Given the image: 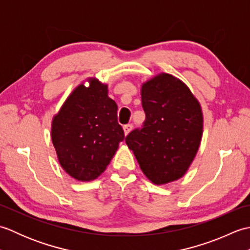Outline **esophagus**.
I'll return each mask as SVG.
<instances>
[{
	"label": "esophagus",
	"instance_id": "1",
	"mask_svg": "<svg viewBox=\"0 0 250 250\" xmlns=\"http://www.w3.org/2000/svg\"><path fill=\"white\" fill-rule=\"evenodd\" d=\"M132 130V125H124V131H125V134L128 135Z\"/></svg>",
	"mask_w": 250,
	"mask_h": 250
}]
</instances>
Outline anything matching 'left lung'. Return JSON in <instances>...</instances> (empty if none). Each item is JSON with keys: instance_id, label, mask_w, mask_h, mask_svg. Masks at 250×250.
<instances>
[{"instance_id": "8db88e82", "label": "left lung", "mask_w": 250, "mask_h": 250, "mask_svg": "<svg viewBox=\"0 0 250 250\" xmlns=\"http://www.w3.org/2000/svg\"><path fill=\"white\" fill-rule=\"evenodd\" d=\"M144 126L125 137L145 176L162 186L182 178L199 150L203 113L199 100L179 78L159 73L142 83Z\"/></svg>"}]
</instances>
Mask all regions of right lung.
<instances>
[{
	"instance_id": "1",
	"label": "right lung",
	"mask_w": 250,
	"mask_h": 250,
	"mask_svg": "<svg viewBox=\"0 0 250 250\" xmlns=\"http://www.w3.org/2000/svg\"><path fill=\"white\" fill-rule=\"evenodd\" d=\"M86 82L89 86L79 83L51 121L58 161L70 176L83 183L97 179L105 171L125 139L107 83L95 77Z\"/></svg>"
}]
</instances>
